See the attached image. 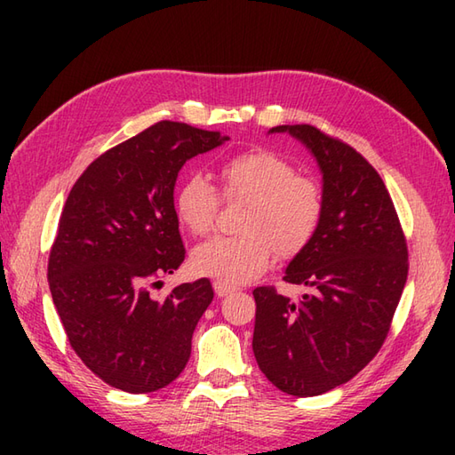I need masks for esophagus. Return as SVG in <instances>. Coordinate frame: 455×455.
Segmentation results:
<instances>
[{"label": "esophagus", "instance_id": "34e87169", "mask_svg": "<svg viewBox=\"0 0 455 455\" xmlns=\"http://www.w3.org/2000/svg\"><path fill=\"white\" fill-rule=\"evenodd\" d=\"M212 289H215L217 297H227V295H233V293H235V289H233V287L222 285L220 282H212Z\"/></svg>", "mask_w": 455, "mask_h": 455}]
</instances>
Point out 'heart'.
Masks as SVG:
<instances>
[{"label":"heart","instance_id":"b5f03b06","mask_svg":"<svg viewBox=\"0 0 455 455\" xmlns=\"http://www.w3.org/2000/svg\"><path fill=\"white\" fill-rule=\"evenodd\" d=\"M219 190L225 201H243L238 236H215L191 254V266L227 287H240L266 272L274 252L293 258L313 243L324 217V191L313 176L299 173L282 154L254 148L238 152L219 166ZM220 198L215 186L191 173L183 180L173 211L193 236L215 227Z\"/></svg>","mask_w":455,"mask_h":455}]
</instances>
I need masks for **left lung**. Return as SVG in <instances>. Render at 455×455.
Segmentation results:
<instances>
[{"instance_id": "1", "label": "left lung", "mask_w": 455, "mask_h": 455, "mask_svg": "<svg viewBox=\"0 0 455 455\" xmlns=\"http://www.w3.org/2000/svg\"><path fill=\"white\" fill-rule=\"evenodd\" d=\"M315 154L324 217L283 282L307 285L299 301L256 287L252 350L279 391L315 397L350 381L381 350L409 274V250L379 173L360 152L313 124H282Z\"/></svg>"}]
</instances>
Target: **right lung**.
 Listing matches in <instances>:
<instances>
[{
  "mask_svg": "<svg viewBox=\"0 0 455 455\" xmlns=\"http://www.w3.org/2000/svg\"><path fill=\"white\" fill-rule=\"evenodd\" d=\"M222 140L219 131L158 121L95 158L64 203L48 285L72 350L115 389L158 391L189 360L211 282L181 283L162 301L148 287L186 259L173 211L178 172Z\"/></svg>",
  "mask_w": 455,
  "mask_h": 455,
  "instance_id": "1",
  "label": "right lung"
}]
</instances>
